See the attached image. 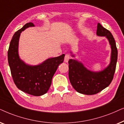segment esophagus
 Wrapping results in <instances>:
<instances>
[{
	"instance_id": "obj_1",
	"label": "esophagus",
	"mask_w": 124,
	"mask_h": 124,
	"mask_svg": "<svg viewBox=\"0 0 124 124\" xmlns=\"http://www.w3.org/2000/svg\"><path fill=\"white\" fill-rule=\"evenodd\" d=\"M70 55H69V54H66L65 56V59H64V61H65V62H68V61L69 59H70Z\"/></svg>"
}]
</instances>
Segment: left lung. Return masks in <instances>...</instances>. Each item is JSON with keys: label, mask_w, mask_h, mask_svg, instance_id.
<instances>
[{"label": "left lung", "mask_w": 124, "mask_h": 124, "mask_svg": "<svg viewBox=\"0 0 124 124\" xmlns=\"http://www.w3.org/2000/svg\"><path fill=\"white\" fill-rule=\"evenodd\" d=\"M96 34L105 36L111 46V60L107 68L100 72L88 70L83 64L73 59L69 61V77L73 88L79 93L91 95L101 91L110 85L113 78L117 61V49L111 33L98 24ZM74 57V55H72Z\"/></svg>", "instance_id": "left-lung-1"}]
</instances>
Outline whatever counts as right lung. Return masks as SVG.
Segmentation results:
<instances>
[{"instance_id":"add662e5","label":"right lung","mask_w":124,"mask_h":124,"mask_svg":"<svg viewBox=\"0 0 124 124\" xmlns=\"http://www.w3.org/2000/svg\"><path fill=\"white\" fill-rule=\"evenodd\" d=\"M33 23L25 24L15 32L11 39L8 50V61L12 79L16 87L29 95L39 96L46 93L50 88L52 80L58 67L64 61L65 54L47 59L37 66L26 65L20 59L18 45L20 33Z\"/></svg>"}]
</instances>
